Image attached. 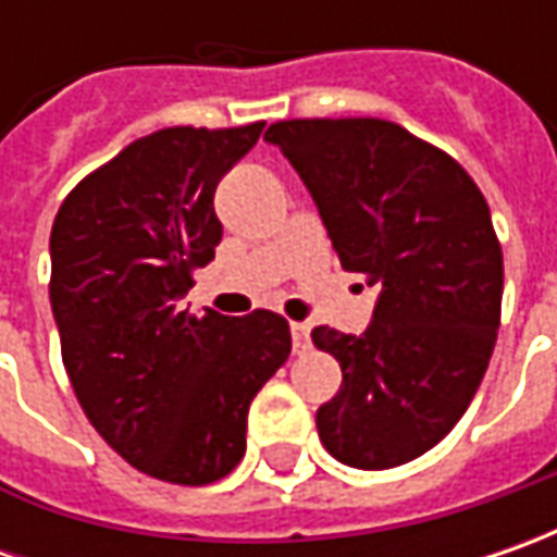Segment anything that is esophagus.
Returning <instances> with one entry per match:
<instances>
[{
    "label": "esophagus",
    "mask_w": 557,
    "mask_h": 557,
    "mask_svg": "<svg viewBox=\"0 0 557 557\" xmlns=\"http://www.w3.org/2000/svg\"><path fill=\"white\" fill-rule=\"evenodd\" d=\"M290 341H294V354H304L310 347V325L307 322H290Z\"/></svg>",
    "instance_id": "obj_1"
}]
</instances>
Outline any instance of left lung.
<instances>
[{
  "label": "left lung",
  "instance_id": "1",
  "mask_svg": "<svg viewBox=\"0 0 557 557\" xmlns=\"http://www.w3.org/2000/svg\"><path fill=\"white\" fill-rule=\"evenodd\" d=\"M263 139L304 180L341 267L381 285L362 334L312 329L344 372L319 440L362 471L418 459L471 406L499 332L503 247L481 188L391 120H282Z\"/></svg>",
  "mask_w": 557,
  "mask_h": 557
}]
</instances>
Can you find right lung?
<instances>
[{"label": "right lung", "mask_w": 557, "mask_h": 557, "mask_svg": "<svg viewBox=\"0 0 557 557\" xmlns=\"http://www.w3.org/2000/svg\"><path fill=\"white\" fill-rule=\"evenodd\" d=\"M263 133L170 126L64 198L49 238L61 359L86 418L133 468L203 486L247 446V409L285 366L288 322L180 307L223 238L213 195Z\"/></svg>", "instance_id": "1"}]
</instances>
